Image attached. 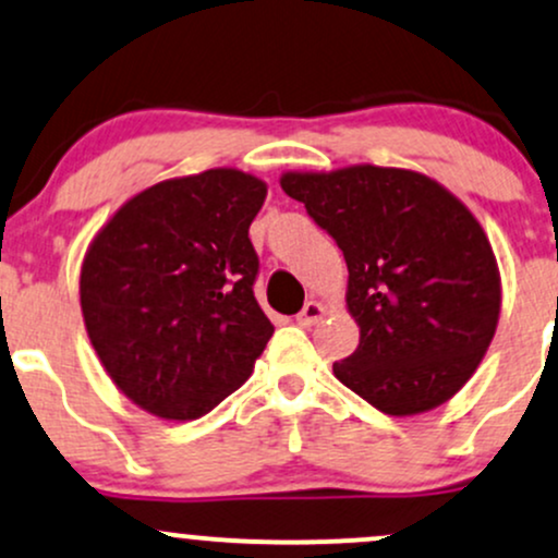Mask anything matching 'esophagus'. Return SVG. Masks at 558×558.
Segmentation results:
<instances>
[{
    "label": "esophagus",
    "mask_w": 558,
    "mask_h": 558,
    "mask_svg": "<svg viewBox=\"0 0 558 558\" xmlns=\"http://www.w3.org/2000/svg\"><path fill=\"white\" fill-rule=\"evenodd\" d=\"M324 316H327V305L318 303V300H308V303H305V308L298 313V324L300 327H313V324L322 322Z\"/></svg>",
    "instance_id": "34e87169"
}]
</instances>
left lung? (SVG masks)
I'll use <instances>...</instances> for the list:
<instances>
[{
  "mask_svg": "<svg viewBox=\"0 0 558 558\" xmlns=\"http://www.w3.org/2000/svg\"><path fill=\"white\" fill-rule=\"evenodd\" d=\"M348 263V313L359 348L335 377L381 414L448 403L477 372L500 316L496 253L474 213L427 173L372 162L284 171Z\"/></svg>",
  "mask_w": 558,
  "mask_h": 558,
  "instance_id": "8db88e82",
  "label": "left lung"
}]
</instances>
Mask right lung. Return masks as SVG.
Instances as JSON below:
<instances>
[{"instance_id": "add662e5", "label": "right lung", "mask_w": 558, "mask_h": 558, "mask_svg": "<svg viewBox=\"0 0 558 558\" xmlns=\"http://www.w3.org/2000/svg\"><path fill=\"white\" fill-rule=\"evenodd\" d=\"M266 195V181L240 168L158 181L86 247V335L112 385L147 414L205 416L245 385L271 340L247 236Z\"/></svg>"}]
</instances>
